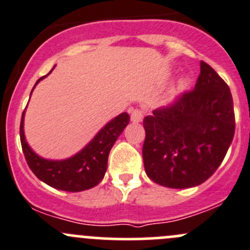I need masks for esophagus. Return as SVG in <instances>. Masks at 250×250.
Segmentation results:
<instances>
[{"label":"esophagus","instance_id":"esophagus-1","mask_svg":"<svg viewBox=\"0 0 250 250\" xmlns=\"http://www.w3.org/2000/svg\"><path fill=\"white\" fill-rule=\"evenodd\" d=\"M143 117H144V111L140 110V108H133L132 112H130V120L133 122H140L143 120Z\"/></svg>","mask_w":250,"mask_h":250}]
</instances>
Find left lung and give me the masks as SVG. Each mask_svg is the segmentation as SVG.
Here are the masks:
<instances>
[{"mask_svg": "<svg viewBox=\"0 0 250 250\" xmlns=\"http://www.w3.org/2000/svg\"><path fill=\"white\" fill-rule=\"evenodd\" d=\"M143 160L147 177L160 186H199L224 161L234 135L233 100L226 82L200 62L194 89L143 121Z\"/></svg>", "mask_w": 250, "mask_h": 250, "instance_id": "obj_1", "label": "left lung"}]
</instances>
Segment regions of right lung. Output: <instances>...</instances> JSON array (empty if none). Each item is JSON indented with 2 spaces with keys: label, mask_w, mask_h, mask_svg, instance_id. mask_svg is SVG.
Listing matches in <instances>:
<instances>
[{
  "label": "right lung",
  "mask_w": 250,
  "mask_h": 250,
  "mask_svg": "<svg viewBox=\"0 0 250 250\" xmlns=\"http://www.w3.org/2000/svg\"><path fill=\"white\" fill-rule=\"evenodd\" d=\"M41 77L36 84L45 78ZM35 84V85H36ZM33 91V90H31ZM129 123V115L121 113L108 122L96 137L73 157L62 161H51L38 156L29 147L24 137V112L21 120V143L26 164L40 181L56 189L66 192H82L90 189L103 181L107 169V159L111 147Z\"/></svg>",
  "instance_id": "1"
}]
</instances>
